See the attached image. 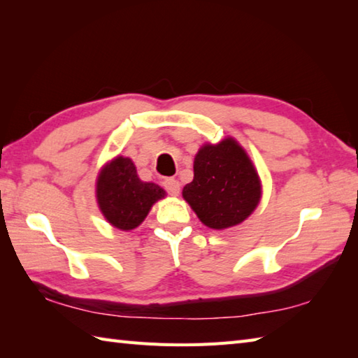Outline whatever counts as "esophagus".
I'll list each match as a JSON object with an SVG mask.
<instances>
[{
	"label": "esophagus",
	"mask_w": 358,
	"mask_h": 358,
	"mask_svg": "<svg viewBox=\"0 0 358 358\" xmlns=\"http://www.w3.org/2000/svg\"><path fill=\"white\" fill-rule=\"evenodd\" d=\"M163 185H164V189L167 191V194H171V195H178V194H180V183H178V180H175V178H166V180L163 181Z\"/></svg>",
	"instance_id": "esophagus-1"
}]
</instances>
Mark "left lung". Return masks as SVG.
<instances>
[{
    "instance_id": "obj_1",
    "label": "left lung",
    "mask_w": 358,
    "mask_h": 358,
    "mask_svg": "<svg viewBox=\"0 0 358 358\" xmlns=\"http://www.w3.org/2000/svg\"><path fill=\"white\" fill-rule=\"evenodd\" d=\"M183 199L215 231L237 226L257 209L262 181L240 143L226 136L217 144L204 143L194 158V180L183 187Z\"/></svg>"
}]
</instances>
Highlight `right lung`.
<instances>
[{"mask_svg":"<svg viewBox=\"0 0 358 358\" xmlns=\"http://www.w3.org/2000/svg\"><path fill=\"white\" fill-rule=\"evenodd\" d=\"M95 195L106 222L120 231H132L144 222L152 206L164 199L166 191L141 181L132 159L118 155L101 167Z\"/></svg>","mask_w":358,"mask_h":358,"instance_id":"add662e5","label":"right lung"}]
</instances>
